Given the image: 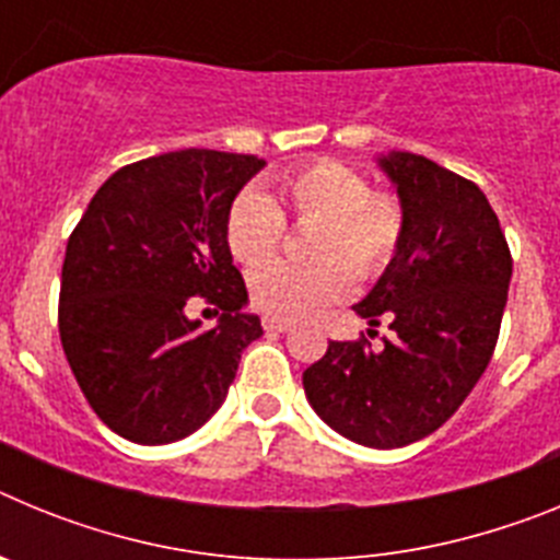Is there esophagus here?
Here are the masks:
<instances>
[{"label":"esophagus","instance_id":"obj_1","mask_svg":"<svg viewBox=\"0 0 560 560\" xmlns=\"http://www.w3.org/2000/svg\"><path fill=\"white\" fill-rule=\"evenodd\" d=\"M264 328L271 330V334H285V330H291V323L280 319V316H264Z\"/></svg>","mask_w":560,"mask_h":560}]
</instances>
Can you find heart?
I'll return each mask as SVG.
<instances>
[{"mask_svg":"<svg viewBox=\"0 0 560 560\" xmlns=\"http://www.w3.org/2000/svg\"><path fill=\"white\" fill-rule=\"evenodd\" d=\"M280 199L300 221H319L311 252L316 264L271 260L285 235L280 207L260 190L241 192L226 215V246L237 264L255 266L252 303L269 316L300 319L339 303L359 277H378L407 235V212L389 192H373L368 176L334 160L294 167L277 182Z\"/></svg>","mask_w":560,"mask_h":560,"instance_id":"b5f03b06","label":"heart"}]
</instances>
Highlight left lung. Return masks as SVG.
<instances>
[{
  "label": "left lung",
  "instance_id": "obj_1",
  "mask_svg": "<svg viewBox=\"0 0 560 560\" xmlns=\"http://www.w3.org/2000/svg\"><path fill=\"white\" fill-rule=\"evenodd\" d=\"M407 212V235L359 305L395 339L328 341L303 373L314 412L341 438L400 448L440 429L491 361L513 260L497 212L474 182L409 151L378 156Z\"/></svg>",
  "mask_w": 560,
  "mask_h": 560
}]
</instances>
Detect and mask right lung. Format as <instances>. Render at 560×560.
I'll return each mask as SVG.
<instances>
[{"label": "right lung", "instance_id": "right-lung-1", "mask_svg": "<svg viewBox=\"0 0 560 560\" xmlns=\"http://www.w3.org/2000/svg\"><path fill=\"white\" fill-rule=\"evenodd\" d=\"M264 165L207 148L131 162L69 235L63 353L89 407L120 438L162 446L205 427L246 345L264 336L226 246L232 201ZM196 302L222 311L215 329L189 319Z\"/></svg>", "mask_w": 560, "mask_h": 560}]
</instances>
